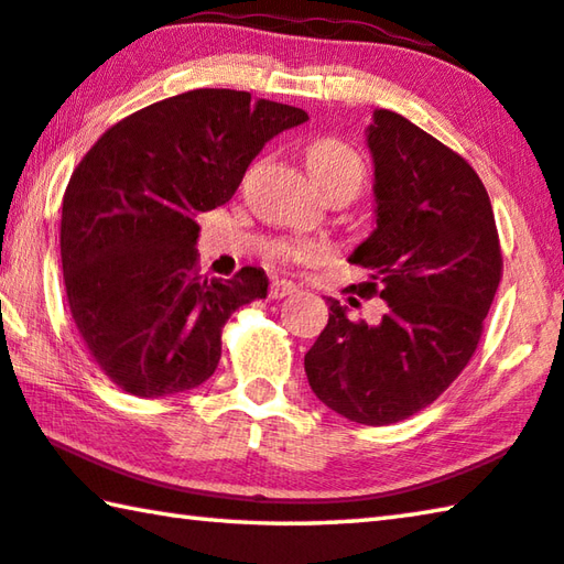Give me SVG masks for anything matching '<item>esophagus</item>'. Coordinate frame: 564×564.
Returning <instances> with one entry per match:
<instances>
[{"label": "esophagus", "instance_id": "1", "mask_svg": "<svg viewBox=\"0 0 564 564\" xmlns=\"http://www.w3.org/2000/svg\"><path fill=\"white\" fill-rule=\"evenodd\" d=\"M299 291V285L291 283V281H273L271 289H269V295L271 299H285V295H291Z\"/></svg>", "mask_w": 564, "mask_h": 564}]
</instances>
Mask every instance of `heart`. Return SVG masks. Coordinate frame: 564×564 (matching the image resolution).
I'll return each mask as SVG.
<instances>
[{
    "instance_id": "1",
    "label": "heart",
    "mask_w": 564,
    "mask_h": 564,
    "mask_svg": "<svg viewBox=\"0 0 564 564\" xmlns=\"http://www.w3.org/2000/svg\"><path fill=\"white\" fill-rule=\"evenodd\" d=\"M305 164L316 186L330 184V181L350 178L360 186L362 176H366V164H362L360 154L352 147L343 144L338 139H318L313 141L305 151ZM318 256V246L308 241H279L271 248V259L281 263H301L311 261Z\"/></svg>"
}]
</instances>
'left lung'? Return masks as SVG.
I'll use <instances>...</instances> for the list:
<instances>
[{
    "instance_id": "left-lung-1",
    "label": "left lung",
    "mask_w": 564,
    "mask_h": 564,
    "mask_svg": "<svg viewBox=\"0 0 564 564\" xmlns=\"http://www.w3.org/2000/svg\"><path fill=\"white\" fill-rule=\"evenodd\" d=\"M376 231L350 256L370 271L352 291L380 295L378 323L328 299V326L305 352L313 393L360 425H390L441 398L482 336L502 279L498 226L467 161L395 111L368 129Z\"/></svg>"
}]
</instances>
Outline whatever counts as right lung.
<instances>
[{"label": "right lung", "mask_w": 564, "mask_h": 564, "mask_svg": "<svg viewBox=\"0 0 564 564\" xmlns=\"http://www.w3.org/2000/svg\"><path fill=\"white\" fill-rule=\"evenodd\" d=\"M305 119L248 91L194 89L129 113L84 154L62 202V269L74 326L113 386L161 398L214 376L226 321L269 281L253 265L228 281L198 273V216Z\"/></svg>", "instance_id": "1"}]
</instances>
